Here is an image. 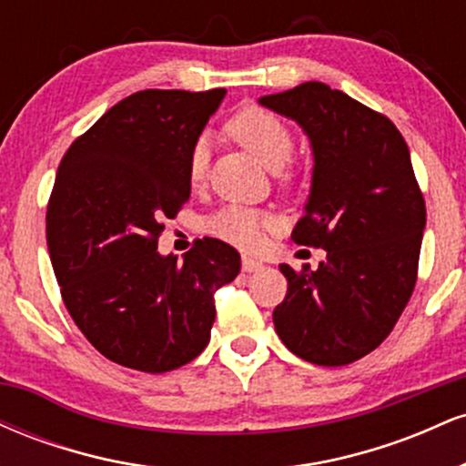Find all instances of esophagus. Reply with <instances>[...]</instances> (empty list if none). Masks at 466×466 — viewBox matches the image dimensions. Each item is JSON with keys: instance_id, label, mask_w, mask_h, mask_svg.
Instances as JSON below:
<instances>
[{"instance_id": "1", "label": "esophagus", "mask_w": 466, "mask_h": 466, "mask_svg": "<svg viewBox=\"0 0 466 466\" xmlns=\"http://www.w3.org/2000/svg\"><path fill=\"white\" fill-rule=\"evenodd\" d=\"M240 267H243V271H248V274H251V271H258L260 267H263V263L256 258H249V256H243V263H240Z\"/></svg>"}]
</instances>
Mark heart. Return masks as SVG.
Wrapping results in <instances>:
<instances>
[{
    "mask_svg": "<svg viewBox=\"0 0 466 466\" xmlns=\"http://www.w3.org/2000/svg\"><path fill=\"white\" fill-rule=\"evenodd\" d=\"M223 131L245 151L254 155L260 164L269 170H276L282 181H291L293 168L289 159L296 147V137H293L291 127L280 116L263 109V106H245L228 117ZM208 159H210L208 144L206 140H199L192 147L188 157V181L192 188L206 184ZM271 226L274 221L269 215L245 206L221 208L203 223L208 234L226 240L229 245H237L240 249L258 248L265 229Z\"/></svg>",
    "mask_w": 466,
    "mask_h": 466,
    "instance_id": "1",
    "label": "heart"
}]
</instances>
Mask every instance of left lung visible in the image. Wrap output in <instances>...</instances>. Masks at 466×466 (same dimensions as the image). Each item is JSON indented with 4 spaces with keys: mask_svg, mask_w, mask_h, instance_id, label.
I'll list each match as a JSON object with an SVG mask.
<instances>
[{
    "mask_svg": "<svg viewBox=\"0 0 466 466\" xmlns=\"http://www.w3.org/2000/svg\"><path fill=\"white\" fill-rule=\"evenodd\" d=\"M260 105L311 140V197L291 238L326 249L315 271L280 265L287 296L274 309L276 333L304 361L346 366L392 333L419 276L427 212L410 148L390 117L318 80Z\"/></svg>",
    "mask_w": 466,
    "mask_h": 466,
    "instance_id": "8db88e82",
    "label": "left lung"
}]
</instances>
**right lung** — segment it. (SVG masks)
<instances>
[{"label":"right lung","mask_w":466,"mask_h":466,"mask_svg":"<svg viewBox=\"0 0 466 466\" xmlns=\"http://www.w3.org/2000/svg\"><path fill=\"white\" fill-rule=\"evenodd\" d=\"M226 89H144L127 96L63 155L46 212L52 269L67 313L100 355L140 372H170L201 355L215 293L240 256L199 238L159 256L166 218L190 197L188 157Z\"/></svg>","instance_id":"right-lung-1"}]
</instances>
